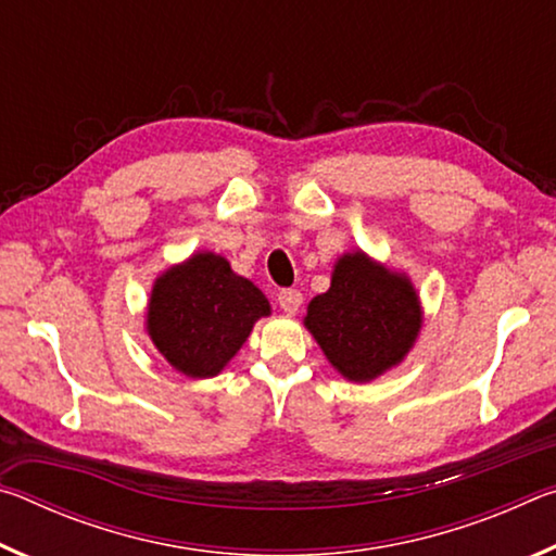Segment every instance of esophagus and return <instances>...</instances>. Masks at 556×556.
<instances>
[{
  "instance_id": "esophagus-1",
  "label": "esophagus",
  "mask_w": 556,
  "mask_h": 556,
  "mask_svg": "<svg viewBox=\"0 0 556 556\" xmlns=\"http://www.w3.org/2000/svg\"><path fill=\"white\" fill-rule=\"evenodd\" d=\"M301 301H304V296H301L299 289H281L279 291V306H281V312L289 316H294L299 312Z\"/></svg>"
}]
</instances>
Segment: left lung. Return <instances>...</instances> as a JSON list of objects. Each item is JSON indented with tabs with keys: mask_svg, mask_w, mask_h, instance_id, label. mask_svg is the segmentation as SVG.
Returning a JSON list of instances; mask_svg holds the SVG:
<instances>
[{
	"mask_svg": "<svg viewBox=\"0 0 556 556\" xmlns=\"http://www.w3.org/2000/svg\"><path fill=\"white\" fill-rule=\"evenodd\" d=\"M425 312L407 271L390 269L363 250L343 252L331 287L306 306L304 326L343 380L365 384L404 363Z\"/></svg>",
	"mask_w": 556,
	"mask_h": 556,
	"instance_id": "1",
	"label": "left lung"
}]
</instances>
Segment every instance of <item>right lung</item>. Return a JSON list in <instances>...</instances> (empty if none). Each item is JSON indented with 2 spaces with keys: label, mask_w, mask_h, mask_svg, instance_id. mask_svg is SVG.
Here are the masks:
<instances>
[{
  "label": "right lung",
  "mask_w": 556,
  "mask_h": 556,
  "mask_svg": "<svg viewBox=\"0 0 556 556\" xmlns=\"http://www.w3.org/2000/svg\"><path fill=\"white\" fill-rule=\"evenodd\" d=\"M265 316L271 306L262 289L223 255L199 250L154 279L144 331L176 372L205 380L225 370Z\"/></svg>",
  "instance_id": "1"
}]
</instances>
